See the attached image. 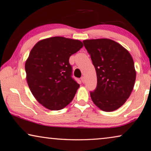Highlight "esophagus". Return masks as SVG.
Instances as JSON below:
<instances>
[{"instance_id": "obj_1", "label": "esophagus", "mask_w": 151, "mask_h": 151, "mask_svg": "<svg viewBox=\"0 0 151 151\" xmlns=\"http://www.w3.org/2000/svg\"><path fill=\"white\" fill-rule=\"evenodd\" d=\"M81 81H82V83H85V78H84V76H82V77H81Z\"/></svg>"}]
</instances>
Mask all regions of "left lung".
<instances>
[{
    "mask_svg": "<svg viewBox=\"0 0 151 151\" xmlns=\"http://www.w3.org/2000/svg\"><path fill=\"white\" fill-rule=\"evenodd\" d=\"M95 68L97 86L90 92L93 103L101 110H117L129 98L136 72L130 52L116 41L107 38L83 41Z\"/></svg>",
    "mask_w": 151,
    "mask_h": 151,
    "instance_id": "1",
    "label": "left lung"
}]
</instances>
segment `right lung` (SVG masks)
<instances>
[{
    "instance_id": "add662e5",
    "label": "right lung",
    "mask_w": 151,
    "mask_h": 151,
    "mask_svg": "<svg viewBox=\"0 0 151 151\" xmlns=\"http://www.w3.org/2000/svg\"><path fill=\"white\" fill-rule=\"evenodd\" d=\"M83 47L82 41L64 37L40 40L25 62L27 81L39 103L50 110L68 105L80 85L71 77L69 57Z\"/></svg>"
}]
</instances>
